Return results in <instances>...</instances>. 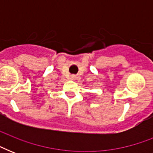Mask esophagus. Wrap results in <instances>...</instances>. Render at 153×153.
<instances>
[{
	"mask_svg": "<svg viewBox=\"0 0 153 153\" xmlns=\"http://www.w3.org/2000/svg\"><path fill=\"white\" fill-rule=\"evenodd\" d=\"M75 79H76V76H75V75H71V80H74Z\"/></svg>",
	"mask_w": 153,
	"mask_h": 153,
	"instance_id": "1",
	"label": "esophagus"
}]
</instances>
